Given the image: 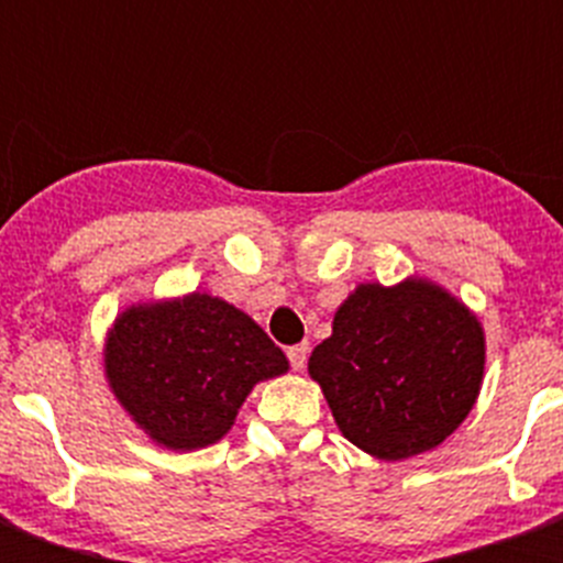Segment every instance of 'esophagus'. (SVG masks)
Masks as SVG:
<instances>
[{"label": "esophagus", "mask_w": 563, "mask_h": 563, "mask_svg": "<svg viewBox=\"0 0 563 563\" xmlns=\"http://www.w3.org/2000/svg\"><path fill=\"white\" fill-rule=\"evenodd\" d=\"M286 356H289V365L295 371H303V365H307V356H309V344H291L289 351H286Z\"/></svg>", "instance_id": "esophagus-1"}]
</instances>
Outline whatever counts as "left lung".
Wrapping results in <instances>:
<instances>
[{
	"mask_svg": "<svg viewBox=\"0 0 563 563\" xmlns=\"http://www.w3.org/2000/svg\"><path fill=\"white\" fill-rule=\"evenodd\" d=\"M482 368L479 321L423 280L360 286L309 356L344 438L385 462L441 444L473 409Z\"/></svg>",
	"mask_w": 563,
	"mask_h": 563,
	"instance_id": "left-lung-1",
	"label": "left lung"
}]
</instances>
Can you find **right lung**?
<instances>
[{"label":"right lung","mask_w":563,"mask_h":563,"mask_svg":"<svg viewBox=\"0 0 563 563\" xmlns=\"http://www.w3.org/2000/svg\"><path fill=\"white\" fill-rule=\"evenodd\" d=\"M104 368L119 402L163 446L216 444L260 379L289 368L260 327L210 295L134 307L108 339Z\"/></svg>","instance_id":"obj_1"}]
</instances>
